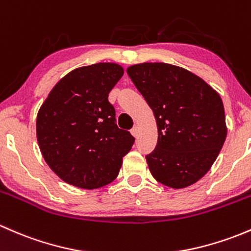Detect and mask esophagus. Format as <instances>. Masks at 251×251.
Instances as JSON below:
<instances>
[{"label":"esophagus","instance_id":"34e87169","mask_svg":"<svg viewBox=\"0 0 251 251\" xmlns=\"http://www.w3.org/2000/svg\"><path fill=\"white\" fill-rule=\"evenodd\" d=\"M138 132H140V128H138V126H133V127L131 128V133H132V136H135V137H137Z\"/></svg>","mask_w":251,"mask_h":251}]
</instances>
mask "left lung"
<instances>
[{
    "label": "left lung",
    "mask_w": 251,
    "mask_h": 251,
    "mask_svg": "<svg viewBox=\"0 0 251 251\" xmlns=\"http://www.w3.org/2000/svg\"><path fill=\"white\" fill-rule=\"evenodd\" d=\"M126 72L156 119L158 143L146 155L153 177L177 189L196 183L226 140L221 97L201 77L176 65L142 63Z\"/></svg>",
    "instance_id": "1"
}]
</instances>
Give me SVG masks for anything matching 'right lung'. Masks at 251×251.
Returning a JSON list of instances; mask_svg holds the SVG:
<instances>
[{
  "mask_svg": "<svg viewBox=\"0 0 251 251\" xmlns=\"http://www.w3.org/2000/svg\"><path fill=\"white\" fill-rule=\"evenodd\" d=\"M124 74L114 63L77 68L65 75L40 108L36 135L50 169L78 188H100L116 178L135 138L116 125L108 100Z\"/></svg>",
  "mask_w": 251,
  "mask_h": 251,
  "instance_id": "add662e5",
  "label": "right lung"
}]
</instances>
